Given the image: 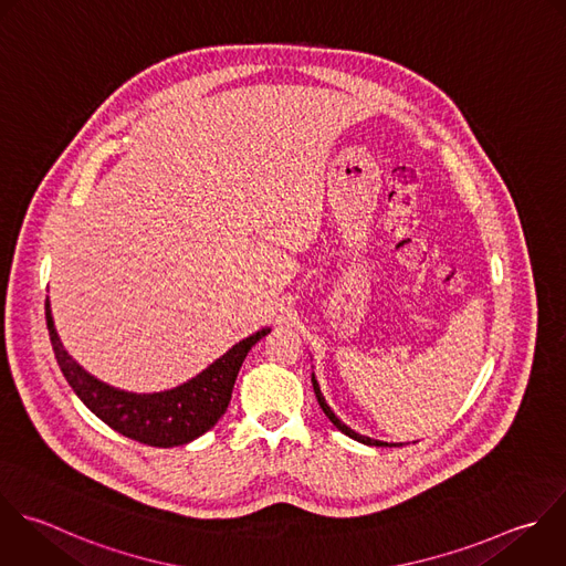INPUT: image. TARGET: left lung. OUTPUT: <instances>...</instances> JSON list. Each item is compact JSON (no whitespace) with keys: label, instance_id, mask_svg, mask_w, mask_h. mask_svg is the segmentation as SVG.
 I'll return each mask as SVG.
<instances>
[{"label":"left lung","instance_id":"left-lung-1","mask_svg":"<svg viewBox=\"0 0 566 566\" xmlns=\"http://www.w3.org/2000/svg\"><path fill=\"white\" fill-rule=\"evenodd\" d=\"M312 385H314V394H316V400H318V405H321V409L325 411V416L334 422V427L336 429H340L345 436H349V438H354V440H358V442H363V444H369V447H387V442H382V440H374V438H367V436H360V433H356L354 429H349L345 422H340V418L332 411V407L325 402V398H323V394H321V387H318V382H316V378H314V374H312Z\"/></svg>","mask_w":566,"mask_h":566}]
</instances>
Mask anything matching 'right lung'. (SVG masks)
<instances>
[{"mask_svg":"<svg viewBox=\"0 0 566 566\" xmlns=\"http://www.w3.org/2000/svg\"><path fill=\"white\" fill-rule=\"evenodd\" d=\"M46 325L62 374L82 402L111 429L150 447L188 444L212 429L230 405L232 387L248 352L270 332V327H263L239 340L201 374L175 389L133 394L102 382L73 360L57 336L49 298Z\"/></svg>","mask_w":566,"mask_h":566,"instance_id":"add662e5","label":"right lung"}]
</instances>
